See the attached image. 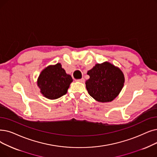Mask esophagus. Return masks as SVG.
<instances>
[{
	"label": "esophagus",
	"instance_id": "esophagus-1",
	"mask_svg": "<svg viewBox=\"0 0 157 157\" xmlns=\"http://www.w3.org/2000/svg\"><path fill=\"white\" fill-rule=\"evenodd\" d=\"M76 81H78V82H80V83H84L85 82V79L81 78V79H77Z\"/></svg>",
	"mask_w": 157,
	"mask_h": 157
}]
</instances>
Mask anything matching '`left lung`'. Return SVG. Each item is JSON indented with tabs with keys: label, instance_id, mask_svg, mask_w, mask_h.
Here are the masks:
<instances>
[{
	"label": "left lung",
	"instance_id": "obj_1",
	"mask_svg": "<svg viewBox=\"0 0 157 157\" xmlns=\"http://www.w3.org/2000/svg\"><path fill=\"white\" fill-rule=\"evenodd\" d=\"M86 90L95 100L101 103L113 101L121 92L124 83V74L119 68L109 62L98 63L88 71Z\"/></svg>",
	"mask_w": 157,
	"mask_h": 157
}]
</instances>
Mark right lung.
Masks as SVG:
<instances>
[{"label":"right lung","mask_w":157,"mask_h":157,"mask_svg":"<svg viewBox=\"0 0 157 157\" xmlns=\"http://www.w3.org/2000/svg\"><path fill=\"white\" fill-rule=\"evenodd\" d=\"M72 81L71 75L65 72L61 63H57L47 67L41 72L37 85L44 97L56 99L67 94Z\"/></svg>","instance_id":"right-lung-1"}]
</instances>
